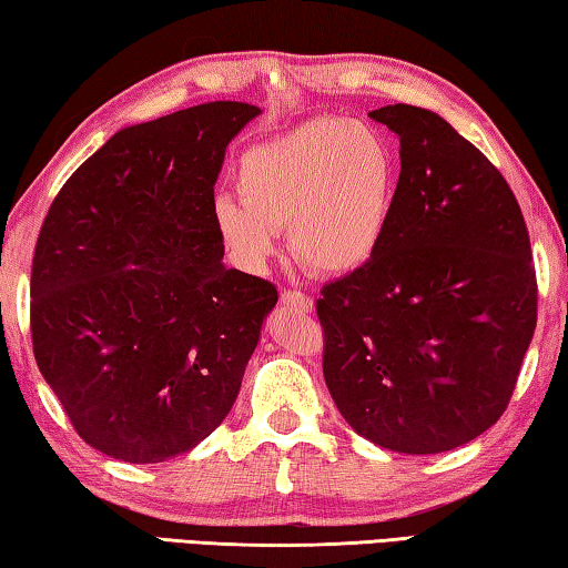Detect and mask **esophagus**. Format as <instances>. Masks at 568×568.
Instances as JSON below:
<instances>
[{"label": "esophagus", "instance_id": "1", "mask_svg": "<svg viewBox=\"0 0 568 568\" xmlns=\"http://www.w3.org/2000/svg\"><path fill=\"white\" fill-rule=\"evenodd\" d=\"M282 304L290 306V310H294V312H306V314L314 310L312 296H306L304 292H296V290H284L282 292Z\"/></svg>", "mask_w": 568, "mask_h": 568}]
</instances>
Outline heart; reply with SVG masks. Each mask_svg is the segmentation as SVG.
Returning a JSON list of instances; mask_svg holds the SVG:
<instances>
[{"mask_svg": "<svg viewBox=\"0 0 568 568\" xmlns=\"http://www.w3.org/2000/svg\"><path fill=\"white\" fill-rule=\"evenodd\" d=\"M239 199H214L212 219L226 254L256 272L290 226V246L320 274H346L379 248L389 224L396 162L374 126L316 116L256 144L236 169Z\"/></svg>", "mask_w": 568, "mask_h": 568, "instance_id": "heart-1", "label": "heart"}]
</instances>
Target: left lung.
<instances>
[{
  "label": "left lung",
  "instance_id": "left-lung-1",
  "mask_svg": "<svg viewBox=\"0 0 568 568\" xmlns=\"http://www.w3.org/2000/svg\"><path fill=\"white\" fill-rule=\"evenodd\" d=\"M399 136L389 224L322 286L324 379L356 434L402 454L476 439L511 402L536 329L529 229L499 169L429 109L369 112Z\"/></svg>",
  "mask_w": 568,
  "mask_h": 568
}]
</instances>
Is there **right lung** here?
Returning <instances> with one entry per match:
<instances>
[{"instance_id":"add662e5","label":"right lung","mask_w":568,"mask_h":568,"mask_svg":"<svg viewBox=\"0 0 568 568\" xmlns=\"http://www.w3.org/2000/svg\"><path fill=\"white\" fill-rule=\"evenodd\" d=\"M256 114L206 102L126 126L44 216L29 286L34 359L74 432L112 459L192 452L236 402L278 294L222 264L212 204L226 144Z\"/></svg>"}]
</instances>
